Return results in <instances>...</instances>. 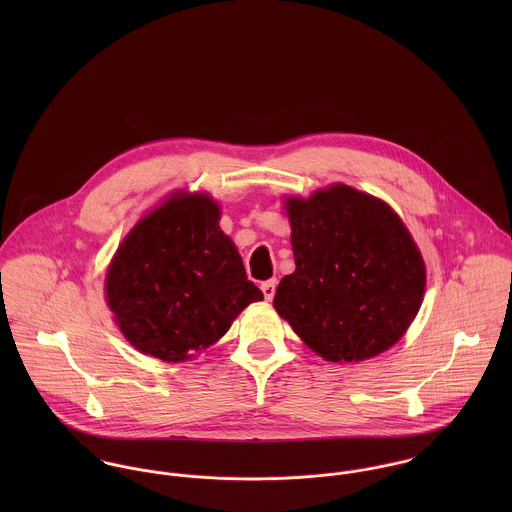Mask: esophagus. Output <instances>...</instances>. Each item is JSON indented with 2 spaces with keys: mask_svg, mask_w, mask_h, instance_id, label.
I'll return each mask as SVG.
<instances>
[{
  "mask_svg": "<svg viewBox=\"0 0 512 512\" xmlns=\"http://www.w3.org/2000/svg\"><path fill=\"white\" fill-rule=\"evenodd\" d=\"M276 286H278V282H276V280H268V282H264V284H262V292H264V297H266L268 301H272V299H274V295H276Z\"/></svg>",
  "mask_w": 512,
  "mask_h": 512,
  "instance_id": "34e87169",
  "label": "esophagus"
}]
</instances>
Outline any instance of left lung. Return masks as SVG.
<instances>
[{
  "instance_id": "left-lung-1",
  "label": "left lung",
  "mask_w": 512,
  "mask_h": 512,
  "mask_svg": "<svg viewBox=\"0 0 512 512\" xmlns=\"http://www.w3.org/2000/svg\"><path fill=\"white\" fill-rule=\"evenodd\" d=\"M295 272L276 311L317 355L359 363L392 347L414 321L426 286L418 246L382 201L347 185L288 199Z\"/></svg>"
}]
</instances>
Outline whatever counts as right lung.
Masks as SVG:
<instances>
[{
	"instance_id": "1",
	"label": "right lung",
	"mask_w": 512,
	"mask_h": 512,
	"mask_svg": "<svg viewBox=\"0 0 512 512\" xmlns=\"http://www.w3.org/2000/svg\"><path fill=\"white\" fill-rule=\"evenodd\" d=\"M219 219L207 195H175L118 248L106 276L108 305L142 353L185 361L220 339L246 305L264 299Z\"/></svg>"
}]
</instances>
